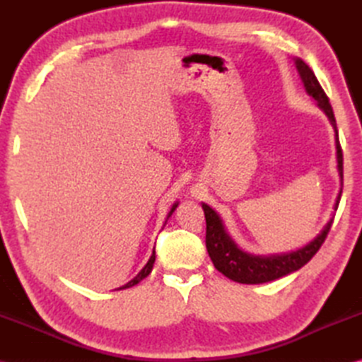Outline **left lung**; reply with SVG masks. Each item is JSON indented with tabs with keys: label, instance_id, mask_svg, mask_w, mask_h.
<instances>
[{
	"label": "left lung",
	"instance_id": "left-lung-1",
	"mask_svg": "<svg viewBox=\"0 0 362 362\" xmlns=\"http://www.w3.org/2000/svg\"><path fill=\"white\" fill-rule=\"evenodd\" d=\"M294 62H296V68L298 71L300 79L303 82L306 93L316 99L317 107L327 115L329 124H332L334 130L337 173H339V177H341V191L339 194H337L336 204L333 206V210L336 211L342 194V149L339 144V135H337V126H336L333 107L329 105L328 96L325 95L324 88L320 87V83L316 76H314L311 68L300 57H296ZM202 209H204L205 221H206V235H205L206 252H209L214 267H216L221 274H224L227 279L238 283H245V284H261V283L274 281L291 272L298 271L300 267H303L314 255H316L317 250L320 249V245L324 244L334 219V214H333V218L327 222V226L322 228V232L314 238L310 244H306L305 247L289 252V253H281V255L263 257V255H250L247 252H243L235 244L232 238L227 235L219 214L206 204H202Z\"/></svg>",
	"mask_w": 362,
	"mask_h": 362
}]
</instances>
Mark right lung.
<instances>
[{"mask_svg": "<svg viewBox=\"0 0 362 362\" xmlns=\"http://www.w3.org/2000/svg\"><path fill=\"white\" fill-rule=\"evenodd\" d=\"M177 205H179V202H175L174 205H173V209H171V211L168 213V216H166V221H165V226H166V222H168V219L171 218V214L174 213V210L177 209ZM163 226V227H165ZM153 263H156V247H153V252H152V255H151V258H149V261L148 263H146V266L141 269L140 272H138V275L135 276L134 280H130L129 283H126L124 286H121V288H118V289H126V288H130V286H135V284H138L140 283L143 279H146V276H148L149 274H151V271H152V267H153ZM117 291V289H115Z\"/></svg>", "mask_w": 362, "mask_h": 362, "instance_id": "right-lung-1", "label": "right lung"}]
</instances>
